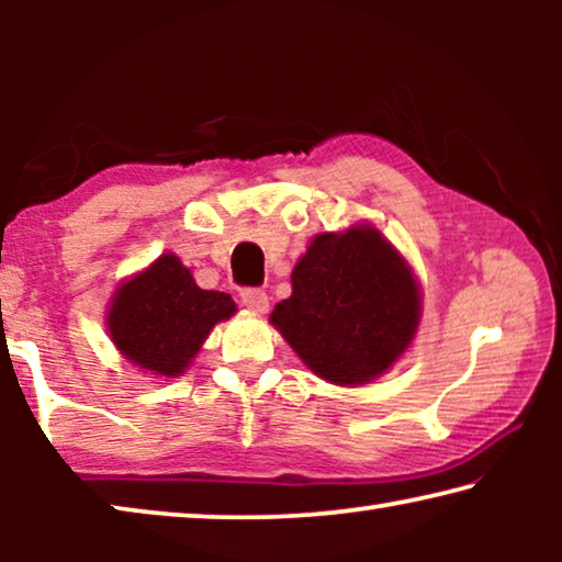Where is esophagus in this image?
Here are the masks:
<instances>
[{
  "label": "esophagus",
  "instance_id": "esophagus-1",
  "mask_svg": "<svg viewBox=\"0 0 562 562\" xmlns=\"http://www.w3.org/2000/svg\"><path fill=\"white\" fill-rule=\"evenodd\" d=\"M240 300L243 304L250 312H255V315H262V312H268L270 302H268V294H265V290H258V288H247L240 292Z\"/></svg>",
  "mask_w": 562,
  "mask_h": 562
}]
</instances>
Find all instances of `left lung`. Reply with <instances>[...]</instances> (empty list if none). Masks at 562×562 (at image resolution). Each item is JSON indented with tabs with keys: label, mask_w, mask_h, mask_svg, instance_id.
<instances>
[{
	"label": "left lung",
	"mask_w": 562,
	"mask_h": 562,
	"mask_svg": "<svg viewBox=\"0 0 562 562\" xmlns=\"http://www.w3.org/2000/svg\"><path fill=\"white\" fill-rule=\"evenodd\" d=\"M418 284L379 231L317 235L270 322L317 376L355 386L386 372L418 327Z\"/></svg>",
	"instance_id": "obj_1"
}]
</instances>
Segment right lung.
<instances>
[{
	"label": "right lung",
	"instance_id": "obj_1",
	"mask_svg": "<svg viewBox=\"0 0 562 562\" xmlns=\"http://www.w3.org/2000/svg\"><path fill=\"white\" fill-rule=\"evenodd\" d=\"M231 315V294L201 290L183 262L168 252L113 294L109 331L133 364L160 376H178L211 329Z\"/></svg>",
	"mask_w": 562,
	"mask_h": 562
}]
</instances>
